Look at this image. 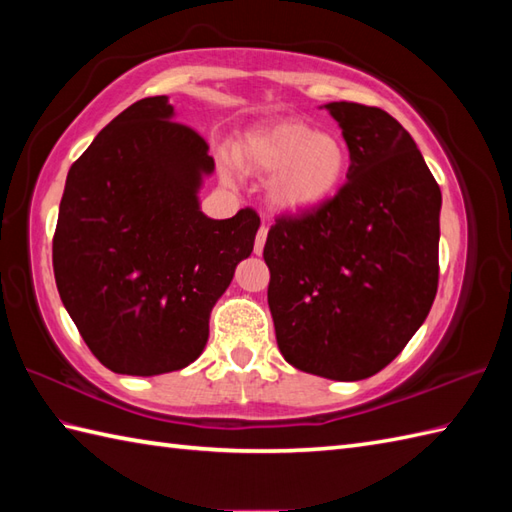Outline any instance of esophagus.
Returning <instances> with one entry per match:
<instances>
[{
    "mask_svg": "<svg viewBox=\"0 0 512 512\" xmlns=\"http://www.w3.org/2000/svg\"><path fill=\"white\" fill-rule=\"evenodd\" d=\"M266 237H268V226L262 224V226H259V231H257V237H255V253L257 255H262L264 244H266Z\"/></svg>",
    "mask_w": 512,
    "mask_h": 512,
    "instance_id": "esophagus-1",
    "label": "esophagus"
}]
</instances>
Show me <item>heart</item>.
<instances>
[{
	"label": "heart",
	"instance_id": "obj_1",
	"mask_svg": "<svg viewBox=\"0 0 512 512\" xmlns=\"http://www.w3.org/2000/svg\"><path fill=\"white\" fill-rule=\"evenodd\" d=\"M233 158L246 171L270 173V200L290 213L312 211L330 200L350 167L339 136L299 121L250 129L235 143Z\"/></svg>",
	"mask_w": 512,
	"mask_h": 512
}]
</instances>
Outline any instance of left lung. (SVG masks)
Instances as JSON below:
<instances>
[{
    "instance_id": "1",
    "label": "left lung",
    "mask_w": 512,
    "mask_h": 512,
    "mask_svg": "<svg viewBox=\"0 0 512 512\" xmlns=\"http://www.w3.org/2000/svg\"><path fill=\"white\" fill-rule=\"evenodd\" d=\"M325 107L350 149L347 182L317 209L275 217L268 306L292 367L363 380L394 361L436 299L442 193L394 116Z\"/></svg>"
}]
</instances>
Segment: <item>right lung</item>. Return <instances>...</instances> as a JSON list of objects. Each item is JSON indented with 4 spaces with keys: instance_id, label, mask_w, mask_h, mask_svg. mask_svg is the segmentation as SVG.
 <instances>
[{
    "instance_id": "1",
    "label": "right lung",
    "mask_w": 512,
    "mask_h": 512,
    "mask_svg": "<svg viewBox=\"0 0 512 512\" xmlns=\"http://www.w3.org/2000/svg\"><path fill=\"white\" fill-rule=\"evenodd\" d=\"M167 96L118 114L74 162L52 237L54 279L85 345L116 374L158 376L193 363L259 215L200 211L215 162Z\"/></svg>"
}]
</instances>
